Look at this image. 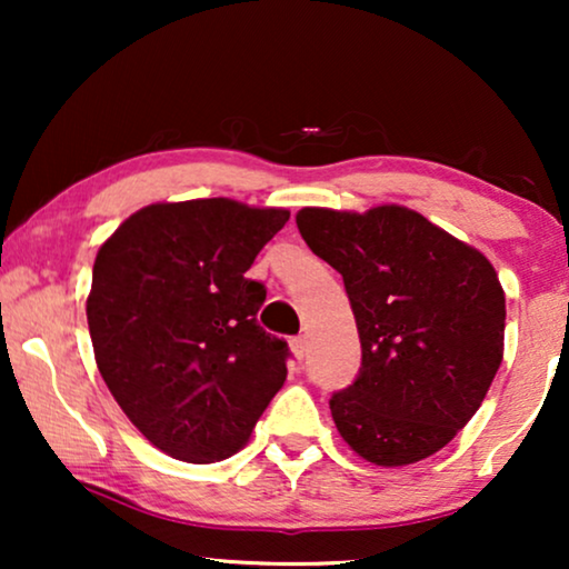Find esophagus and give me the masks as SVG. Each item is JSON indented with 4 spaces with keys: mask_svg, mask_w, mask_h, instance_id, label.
Listing matches in <instances>:
<instances>
[{
    "mask_svg": "<svg viewBox=\"0 0 569 569\" xmlns=\"http://www.w3.org/2000/svg\"><path fill=\"white\" fill-rule=\"evenodd\" d=\"M290 349H292V355L298 357V360H302V357L308 355V339L306 337H292L290 339Z\"/></svg>",
    "mask_w": 569,
    "mask_h": 569,
    "instance_id": "obj_1",
    "label": "esophagus"
}]
</instances>
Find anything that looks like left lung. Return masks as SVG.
<instances>
[{
	"mask_svg": "<svg viewBox=\"0 0 569 569\" xmlns=\"http://www.w3.org/2000/svg\"><path fill=\"white\" fill-rule=\"evenodd\" d=\"M298 230L345 279L362 345L331 396L337 430L376 466L438 453L477 415L502 362L505 292L485 253L415 209H300Z\"/></svg>",
	"mask_w": 569,
	"mask_h": 569,
	"instance_id": "8db88e82",
	"label": "left lung"
}]
</instances>
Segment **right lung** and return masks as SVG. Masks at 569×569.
<instances>
[{"mask_svg": "<svg viewBox=\"0 0 569 569\" xmlns=\"http://www.w3.org/2000/svg\"><path fill=\"white\" fill-rule=\"evenodd\" d=\"M290 220L232 199L150 204L100 246L88 326L100 376L162 453H238L282 388L290 347L256 321L267 287L246 277Z\"/></svg>", "mask_w": 569, "mask_h": 569, "instance_id": "right-lung-1", "label": "right lung"}]
</instances>
